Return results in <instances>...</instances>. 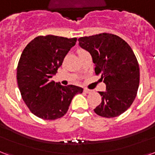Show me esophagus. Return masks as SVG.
I'll list each match as a JSON object with an SVG mask.
<instances>
[{
  "mask_svg": "<svg viewBox=\"0 0 155 155\" xmlns=\"http://www.w3.org/2000/svg\"><path fill=\"white\" fill-rule=\"evenodd\" d=\"M91 91L89 90V89H87V88H84V92L85 93H90Z\"/></svg>",
  "mask_w": 155,
  "mask_h": 155,
  "instance_id": "obj_1",
  "label": "esophagus"
}]
</instances>
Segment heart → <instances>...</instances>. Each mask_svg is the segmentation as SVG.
<instances>
[{
    "label": "heart",
    "instance_id": "obj_1",
    "mask_svg": "<svg viewBox=\"0 0 155 155\" xmlns=\"http://www.w3.org/2000/svg\"><path fill=\"white\" fill-rule=\"evenodd\" d=\"M82 51H84V50H82V49H81V50H78V53H80V52H82Z\"/></svg>",
    "mask_w": 155,
    "mask_h": 155
}]
</instances>
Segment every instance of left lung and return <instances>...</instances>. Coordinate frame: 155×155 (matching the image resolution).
<instances>
[{"instance_id": "1", "label": "left lung", "mask_w": 155, "mask_h": 155, "mask_svg": "<svg viewBox=\"0 0 155 155\" xmlns=\"http://www.w3.org/2000/svg\"><path fill=\"white\" fill-rule=\"evenodd\" d=\"M79 46L92 57L95 73L101 74L105 91L94 111L104 117L119 116L133 103L140 82L139 64L131 46L118 36L100 33L78 38Z\"/></svg>"}]
</instances>
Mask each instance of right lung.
<instances>
[{"instance_id":"1","label":"right lung","mask_w":155,"mask_h":155,"mask_svg":"<svg viewBox=\"0 0 155 155\" xmlns=\"http://www.w3.org/2000/svg\"><path fill=\"white\" fill-rule=\"evenodd\" d=\"M77 38L39 36L27 45L17 67L21 96L29 110L45 120H54L67 113L73 96L82 87L55 83L52 76L62 65Z\"/></svg>"}]
</instances>
